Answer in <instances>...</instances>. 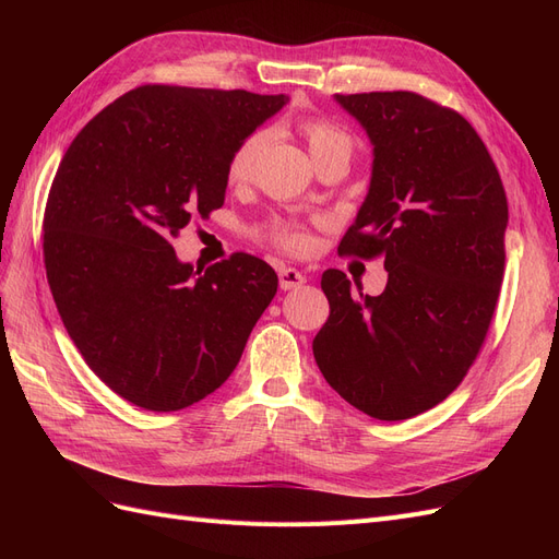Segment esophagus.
<instances>
[{"label": "esophagus", "mask_w": 559, "mask_h": 559, "mask_svg": "<svg viewBox=\"0 0 559 559\" xmlns=\"http://www.w3.org/2000/svg\"><path fill=\"white\" fill-rule=\"evenodd\" d=\"M280 289L284 292H292V289H298V286H302L308 282V277L298 273L296 267H280Z\"/></svg>", "instance_id": "obj_1"}]
</instances>
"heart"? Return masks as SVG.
I'll list each match as a JSON object with an SVG mask.
<instances>
[{"instance_id":"1","label":"heart","mask_w":559,"mask_h":559,"mask_svg":"<svg viewBox=\"0 0 559 559\" xmlns=\"http://www.w3.org/2000/svg\"><path fill=\"white\" fill-rule=\"evenodd\" d=\"M302 138L308 142L312 163L324 158V156H345L349 160L352 154V138L341 130L337 126H331L326 121H308L300 126ZM265 144V134L263 132H253L247 140L240 142V146L233 151L230 163H228V179L233 183H245L251 179L253 167L259 163V156ZM277 245L289 251H306L310 247V238L306 230H300L298 226L292 224H277L270 233Z\"/></svg>"}]
</instances>
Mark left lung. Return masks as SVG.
I'll list each match as a JSON object with an SVG mask.
<instances>
[{
    "mask_svg": "<svg viewBox=\"0 0 559 559\" xmlns=\"http://www.w3.org/2000/svg\"><path fill=\"white\" fill-rule=\"evenodd\" d=\"M373 146L368 193L337 251L382 257L380 296L321 275L331 314L314 335L321 376L354 408L408 419L460 384L485 341L506 267L509 205L464 116L408 93L333 95Z\"/></svg>",
    "mask_w": 559,
    "mask_h": 559,
    "instance_id": "8db88e82",
    "label": "left lung"
}]
</instances>
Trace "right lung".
I'll return each instance as SVG.
<instances>
[{"mask_svg":"<svg viewBox=\"0 0 559 559\" xmlns=\"http://www.w3.org/2000/svg\"><path fill=\"white\" fill-rule=\"evenodd\" d=\"M289 95L142 86L83 128L44 214L50 294L83 361L144 411L222 386L277 294L251 253L195 270L173 240L226 200L228 163Z\"/></svg>","mask_w":559,"mask_h":559,"instance_id":"1","label":"right lung"}]
</instances>
